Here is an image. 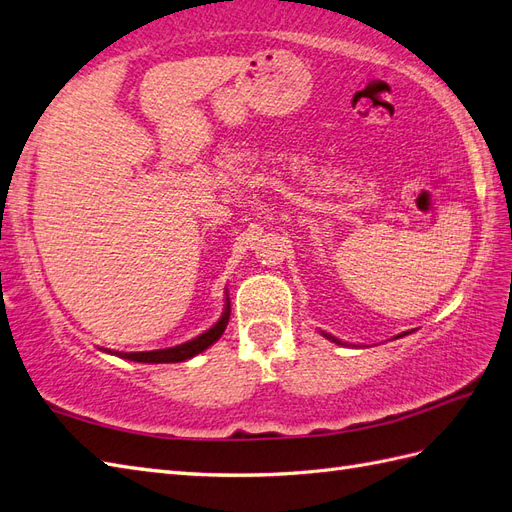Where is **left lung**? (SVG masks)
<instances>
[{"label": "left lung", "mask_w": 512, "mask_h": 512, "mask_svg": "<svg viewBox=\"0 0 512 512\" xmlns=\"http://www.w3.org/2000/svg\"><path fill=\"white\" fill-rule=\"evenodd\" d=\"M323 336H325V338H329V340H331V342H338V344H342V342H340V340H338V338H334V336H329V334H323ZM401 336H406V334H399V336H397V338H401Z\"/></svg>", "instance_id": "left-lung-1"}]
</instances>
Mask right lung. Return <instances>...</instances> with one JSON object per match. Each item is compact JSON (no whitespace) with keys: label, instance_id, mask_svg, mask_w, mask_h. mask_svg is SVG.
<instances>
[{"label":"right lung","instance_id":"1","mask_svg":"<svg viewBox=\"0 0 512 512\" xmlns=\"http://www.w3.org/2000/svg\"><path fill=\"white\" fill-rule=\"evenodd\" d=\"M229 316H231V301L227 299V305H224V312L220 316V320L211 329H207L205 334L196 336L194 340L176 344V347L170 349H159V351H137V353H124V351H109L117 358L124 360H133V362H144V364H172V362H185L194 355L202 353L205 349H209L213 342H218L220 336L224 334V329L229 325Z\"/></svg>","mask_w":512,"mask_h":512}]
</instances>
